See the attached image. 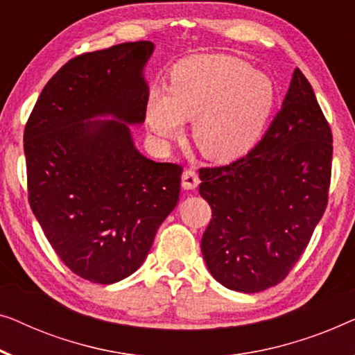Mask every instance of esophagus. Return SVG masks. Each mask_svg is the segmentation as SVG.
I'll use <instances>...</instances> for the list:
<instances>
[{"label": "esophagus", "mask_w": 355, "mask_h": 355, "mask_svg": "<svg viewBox=\"0 0 355 355\" xmlns=\"http://www.w3.org/2000/svg\"><path fill=\"white\" fill-rule=\"evenodd\" d=\"M198 184H199V177L196 172L191 171V168H188V171L183 172L182 187L184 189H194V188H198Z\"/></svg>", "instance_id": "obj_1"}]
</instances>
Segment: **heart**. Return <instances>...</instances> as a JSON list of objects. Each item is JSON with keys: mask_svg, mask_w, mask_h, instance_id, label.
<instances>
[{"mask_svg": "<svg viewBox=\"0 0 355 355\" xmlns=\"http://www.w3.org/2000/svg\"><path fill=\"white\" fill-rule=\"evenodd\" d=\"M277 85L230 54H194L172 67L167 89H154L146 122L159 139H172L191 123L193 141L209 161L241 159L262 138L277 106Z\"/></svg>", "mask_w": 355, "mask_h": 355, "instance_id": "heart-1", "label": "heart"}]
</instances>
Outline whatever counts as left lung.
I'll use <instances>...</instances> for the list:
<instances>
[{
  "label": "left lung",
  "mask_w": 355,
  "mask_h": 355,
  "mask_svg": "<svg viewBox=\"0 0 355 355\" xmlns=\"http://www.w3.org/2000/svg\"><path fill=\"white\" fill-rule=\"evenodd\" d=\"M331 156V130L296 69L261 141L228 166L199 171L212 209L201 251L218 283L259 293L286 278L327 209Z\"/></svg>",
  "instance_id": "1"
}]
</instances>
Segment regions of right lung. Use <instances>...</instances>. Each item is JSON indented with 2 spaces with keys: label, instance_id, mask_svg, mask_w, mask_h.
I'll return each mask as SVG.
<instances>
[{
  "label": "right lung",
  "instance_id": "right-lung-1",
  "mask_svg": "<svg viewBox=\"0 0 355 355\" xmlns=\"http://www.w3.org/2000/svg\"><path fill=\"white\" fill-rule=\"evenodd\" d=\"M151 42L73 58L44 85L24 132L30 207L61 261L111 284L137 272L177 206L182 167L144 157Z\"/></svg>",
  "mask_w": 355,
  "mask_h": 355
}]
</instances>
